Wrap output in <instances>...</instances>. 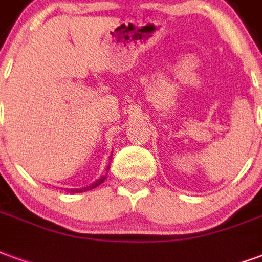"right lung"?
I'll return each mask as SVG.
<instances>
[{"label":"right lung","mask_w":262,"mask_h":262,"mask_svg":"<svg viewBox=\"0 0 262 262\" xmlns=\"http://www.w3.org/2000/svg\"><path fill=\"white\" fill-rule=\"evenodd\" d=\"M108 169V167H107ZM104 179H106V176H102L100 179H97L95 183H92V184H89V186L86 187H82V188H75V190H68L70 192H83V191H88V190H92V188H96L97 186H100L103 181H104Z\"/></svg>","instance_id":"obj_1"}]
</instances>
